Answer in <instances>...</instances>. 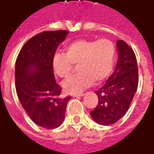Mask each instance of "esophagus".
I'll use <instances>...</instances> for the list:
<instances>
[{
	"label": "esophagus",
	"instance_id": "esophagus-1",
	"mask_svg": "<svg viewBox=\"0 0 154 154\" xmlns=\"http://www.w3.org/2000/svg\"><path fill=\"white\" fill-rule=\"evenodd\" d=\"M72 97H83L84 94L83 93H77V94H72Z\"/></svg>",
	"mask_w": 154,
	"mask_h": 154
}]
</instances>
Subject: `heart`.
Masks as SVG:
<instances>
[{
	"instance_id": "1",
	"label": "heart",
	"mask_w": 154,
	"mask_h": 154,
	"mask_svg": "<svg viewBox=\"0 0 154 154\" xmlns=\"http://www.w3.org/2000/svg\"><path fill=\"white\" fill-rule=\"evenodd\" d=\"M116 57V47L109 39H77L66 45L65 54L56 53L52 58L55 74L62 78L70 76L73 65H77L79 73L63 83L64 90L77 93L100 83L110 75Z\"/></svg>"
}]
</instances>
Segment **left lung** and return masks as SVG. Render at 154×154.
<instances>
[{
    "mask_svg": "<svg viewBox=\"0 0 154 154\" xmlns=\"http://www.w3.org/2000/svg\"><path fill=\"white\" fill-rule=\"evenodd\" d=\"M119 57L112 75L95 92L98 104L90 111L92 119L99 125H110L125 115L134 97L138 83V65L134 50L125 41L116 43Z\"/></svg>",
    "mask_w": 154,
    "mask_h": 154,
    "instance_id": "obj_1",
    "label": "left lung"
}]
</instances>
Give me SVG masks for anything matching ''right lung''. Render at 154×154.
Wrapping results in <instances>:
<instances>
[{
  "label": "right lung",
  "instance_id": "obj_1",
  "mask_svg": "<svg viewBox=\"0 0 154 154\" xmlns=\"http://www.w3.org/2000/svg\"><path fill=\"white\" fill-rule=\"evenodd\" d=\"M67 30L44 31L29 38L15 62V89L19 100L29 118L45 129H55L63 122L70 97H60L52 58Z\"/></svg>",
  "mask_w": 154,
  "mask_h": 154
}]
</instances>
